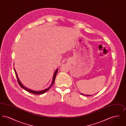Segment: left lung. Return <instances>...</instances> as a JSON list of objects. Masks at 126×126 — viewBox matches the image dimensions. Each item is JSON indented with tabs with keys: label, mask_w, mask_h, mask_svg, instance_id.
<instances>
[{
	"label": "left lung",
	"mask_w": 126,
	"mask_h": 126,
	"mask_svg": "<svg viewBox=\"0 0 126 126\" xmlns=\"http://www.w3.org/2000/svg\"><path fill=\"white\" fill-rule=\"evenodd\" d=\"M82 94V95H84V94ZM86 95V96H92V95Z\"/></svg>",
	"instance_id": "obj_1"
}]
</instances>
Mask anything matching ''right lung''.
<instances>
[{
  "mask_svg": "<svg viewBox=\"0 0 126 126\" xmlns=\"http://www.w3.org/2000/svg\"><path fill=\"white\" fill-rule=\"evenodd\" d=\"M14 71H15V73H16V78H17V81H18V84L20 85V86L22 88H23L25 90H26L27 91L30 92L31 93L34 94H44V93H45V92H46L47 91H48V90H49V89L51 88V87L52 86V85H53L54 83L55 78H56V75H57V72H58V68H57V69L56 70V71L54 72V75H53V78H52V82H51V83L50 84V85L49 86V87H48V88H46V89H44V90H41V91H33V90H31V89H28V88H27V87H26L25 86H24V85H23V84L21 83V81H20L19 79L18 78V75H17V73H16V69H15V68H14Z\"/></svg>",
  "mask_w": 126,
  "mask_h": 126,
  "instance_id": "right-lung-1",
  "label": "right lung"
}]
</instances>
